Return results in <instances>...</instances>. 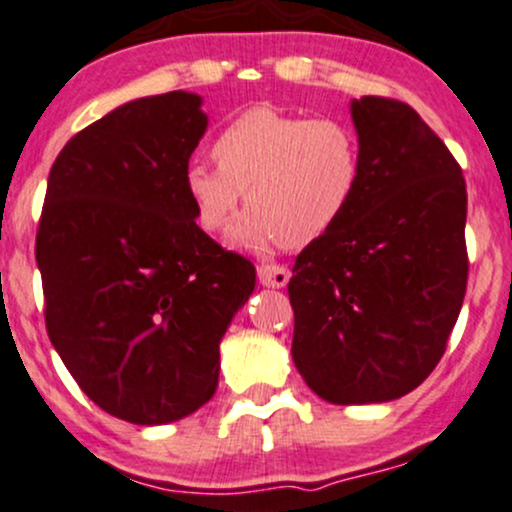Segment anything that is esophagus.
Here are the masks:
<instances>
[{"label": "esophagus", "instance_id": "esophagus-1", "mask_svg": "<svg viewBox=\"0 0 512 512\" xmlns=\"http://www.w3.org/2000/svg\"><path fill=\"white\" fill-rule=\"evenodd\" d=\"M258 280L266 288H285L290 280V271L278 263H263V266H258Z\"/></svg>", "mask_w": 512, "mask_h": 512}]
</instances>
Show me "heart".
I'll return each instance as SVG.
<instances>
[{"label": "heart", "instance_id": "obj_1", "mask_svg": "<svg viewBox=\"0 0 512 512\" xmlns=\"http://www.w3.org/2000/svg\"><path fill=\"white\" fill-rule=\"evenodd\" d=\"M212 158L217 166H185L183 190L207 234L227 227L246 192L249 212L232 227V241L246 249L315 244L349 214L364 185V146L354 126L266 104L224 124Z\"/></svg>", "mask_w": 512, "mask_h": 512}]
</instances>
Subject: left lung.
Wrapping results in <instances>:
<instances>
[{
    "instance_id": "8db88e82",
    "label": "left lung",
    "mask_w": 512,
    "mask_h": 512,
    "mask_svg": "<svg viewBox=\"0 0 512 512\" xmlns=\"http://www.w3.org/2000/svg\"><path fill=\"white\" fill-rule=\"evenodd\" d=\"M364 185L337 227L295 258L293 361L327 403L410 393L447 349L469 278L466 183L410 104L351 102Z\"/></svg>"
}]
</instances>
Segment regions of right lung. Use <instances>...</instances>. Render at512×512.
I'll list each match as a JSON object with an SVG mask.
<instances>
[{
  "instance_id": "add662e5",
  "label": "right lung",
  "mask_w": 512,
  "mask_h": 512,
  "mask_svg": "<svg viewBox=\"0 0 512 512\" xmlns=\"http://www.w3.org/2000/svg\"><path fill=\"white\" fill-rule=\"evenodd\" d=\"M202 100L126 102L78 131L48 175L36 234L46 329L82 393L134 425L180 420L219 381V342L254 263L195 222L183 170Z\"/></svg>"
}]
</instances>
